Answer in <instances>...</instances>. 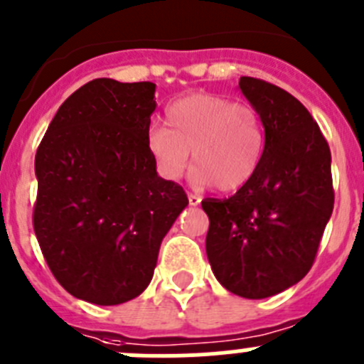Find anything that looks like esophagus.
I'll use <instances>...</instances> for the list:
<instances>
[{"label": "esophagus", "mask_w": 364, "mask_h": 364, "mask_svg": "<svg viewBox=\"0 0 364 364\" xmlns=\"http://www.w3.org/2000/svg\"><path fill=\"white\" fill-rule=\"evenodd\" d=\"M188 203L190 206H198L201 203V196H198V193H188Z\"/></svg>", "instance_id": "esophagus-1"}]
</instances>
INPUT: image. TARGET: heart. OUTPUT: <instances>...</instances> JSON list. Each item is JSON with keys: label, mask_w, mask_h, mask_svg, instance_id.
Returning a JSON list of instances; mask_svg holds the SVG:
<instances>
[{"label": "heart", "mask_w": 364, "mask_h": 364, "mask_svg": "<svg viewBox=\"0 0 364 364\" xmlns=\"http://www.w3.org/2000/svg\"><path fill=\"white\" fill-rule=\"evenodd\" d=\"M165 127L147 131L156 172L178 181L192 151V181L220 192L242 188L257 174L266 151V124L251 104L223 95L193 93L166 105Z\"/></svg>", "instance_id": "1"}]
</instances>
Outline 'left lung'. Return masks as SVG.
Returning a JSON list of instances; mask_svg holds the SVG:
<instances>
[{
  "mask_svg": "<svg viewBox=\"0 0 364 364\" xmlns=\"http://www.w3.org/2000/svg\"><path fill=\"white\" fill-rule=\"evenodd\" d=\"M266 124V151L250 183L228 199H205L206 255L223 287L260 300L298 284L312 267L334 208L331 149L300 100L240 77Z\"/></svg>",
  "mask_w": 364,
  "mask_h": 364,
  "instance_id": "1",
  "label": "left lung"
}]
</instances>
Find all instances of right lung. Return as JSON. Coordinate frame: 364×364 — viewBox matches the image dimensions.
<instances>
[{"label": "right lung", "instance_id": "1", "mask_svg": "<svg viewBox=\"0 0 364 364\" xmlns=\"http://www.w3.org/2000/svg\"><path fill=\"white\" fill-rule=\"evenodd\" d=\"M156 84L95 79L64 100L36 154L33 232L71 296L118 305L147 289L188 205L147 151Z\"/></svg>", "mask_w": 364, "mask_h": 364}]
</instances>
